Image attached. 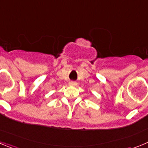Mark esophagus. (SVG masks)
Segmentation results:
<instances>
[{
	"label": "esophagus",
	"mask_w": 148,
	"mask_h": 148,
	"mask_svg": "<svg viewBox=\"0 0 148 148\" xmlns=\"http://www.w3.org/2000/svg\"><path fill=\"white\" fill-rule=\"evenodd\" d=\"M69 84H70V85H73V86H74V85H76V82H69Z\"/></svg>",
	"instance_id": "1"
}]
</instances>
